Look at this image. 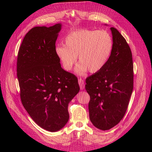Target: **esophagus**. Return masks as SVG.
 Instances as JSON below:
<instances>
[{"mask_svg": "<svg viewBox=\"0 0 152 152\" xmlns=\"http://www.w3.org/2000/svg\"><path fill=\"white\" fill-rule=\"evenodd\" d=\"M79 84L80 86V88L81 90H83L85 88V84H84V82L83 80V79H79Z\"/></svg>", "mask_w": 152, "mask_h": 152, "instance_id": "34e87169", "label": "esophagus"}]
</instances>
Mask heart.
I'll list each match as a JSON object with an SVG mask.
<instances>
[{
	"label": "heart",
	"mask_w": 152,
	"mask_h": 152,
	"mask_svg": "<svg viewBox=\"0 0 152 152\" xmlns=\"http://www.w3.org/2000/svg\"><path fill=\"white\" fill-rule=\"evenodd\" d=\"M55 52L65 70L70 71L77 61L76 72L83 75L89 70L97 73L107 65L113 48V38L106 30L80 29L70 31Z\"/></svg>",
	"instance_id": "1"
}]
</instances>
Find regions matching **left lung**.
<instances>
[{"label": "left lung", "mask_w": 152, "mask_h": 152, "mask_svg": "<svg viewBox=\"0 0 152 152\" xmlns=\"http://www.w3.org/2000/svg\"><path fill=\"white\" fill-rule=\"evenodd\" d=\"M113 48L107 65L86 79L90 96V121L99 129L115 126L123 118L133 89V63L131 49L116 28L111 27Z\"/></svg>", "instance_id": "obj_1"}]
</instances>
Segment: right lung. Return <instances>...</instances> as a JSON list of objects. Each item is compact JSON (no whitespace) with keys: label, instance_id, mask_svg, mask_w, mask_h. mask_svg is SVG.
Here are the masks:
<instances>
[{"label":"right lung","instance_id":"right-lung-1","mask_svg":"<svg viewBox=\"0 0 152 152\" xmlns=\"http://www.w3.org/2000/svg\"><path fill=\"white\" fill-rule=\"evenodd\" d=\"M61 24L35 26L26 34L18 54L21 103L38 126L50 132L68 121V103L80 90L77 77L64 70L55 52Z\"/></svg>","mask_w":152,"mask_h":152}]
</instances>
